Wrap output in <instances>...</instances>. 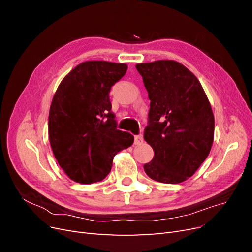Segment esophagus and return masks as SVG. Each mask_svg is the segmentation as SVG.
Here are the masks:
<instances>
[{
	"label": "esophagus",
	"instance_id": "34e87169",
	"mask_svg": "<svg viewBox=\"0 0 252 252\" xmlns=\"http://www.w3.org/2000/svg\"><path fill=\"white\" fill-rule=\"evenodd\" d=\"M142 143H143V135L142 134L134 135V144L135 145H140Z\"/></svg>",
	"mask_w": 252,
	"mask_h": 252
}]
</instances>
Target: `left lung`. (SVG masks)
Masks as SVG:
<instances>
[{
    "label": "left lung",
    "mask_w": 252,
    "mask_h": 252,
    "mask_svg": "<svg viewBox=\"0 0 252 252\" xmlns=\"http://www.w3.org/2000/svg\"><path fill=\"white\" fill-rule=\"evenodd\" d=\"M135 67L150 100L144 139L155 151L144 170L157 182L179 184L210 152L215 136L210 103L199 80L179 62L161 60Z\"/></svg>",
    "instance_id": "1"
}]
</instances>
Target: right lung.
<instances>
[{
  "mask_svg": "<svg viewBox=\"0 0 252 252\" xmlns=\"http://www.w3.org/2000/svg\"><path fill=\"white\" fill-rule=\"evenodd\" d=\"M127 65L87 61L68 73L53 95L48 133L59 165L72 181L93 184L104 180L119 151L133 135L117 128L109 93Z\"/></svg>",
  "mask_w": 252,
  "mask_h": 252,
  "instance_id": "1",
  "label": "right lung"
}]
</instances>
